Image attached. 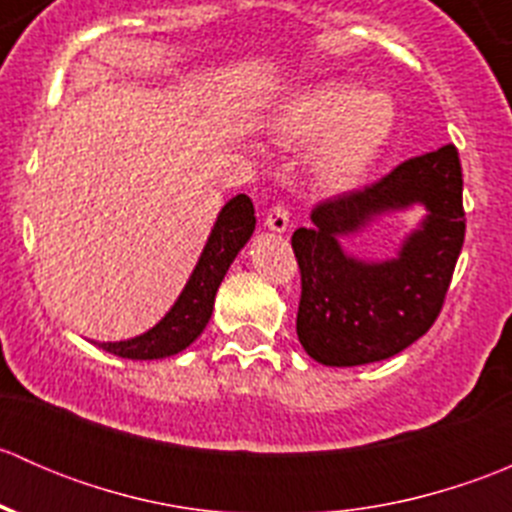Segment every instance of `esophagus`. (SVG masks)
<instances>
[{
	"instance_id": "obj_1",
	"label": "esophagus",
	"mask_w": 512,
	"mask_h": 512,
	"mask_svg": "<svg viewBox=\"0 0 512 512\" xmlns=\"http://www.w3.org/2000/svg\"><path fill=\"white\" fill-rule=\"evenodd\" d=\"M265 225H267V230L277 232V235L287 232L289 213H287L285 205H275V208H270V213H267V218H265Z\"/></svg>"
}]
</instances>
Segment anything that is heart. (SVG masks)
I'll return each mask as SVG.
<instances>
[{"instance_id":"obj_1","label":"heart","mask_w":512,"mask_h":512,"mask_svg":"<svg viewBox=\"0 0 512 512\" xmlns=\"http://www.w3.org/2000/svg\"><path fill=\"white\" fill-rule=\"evenodd\" d=\"M267 128L285 148L317 146L309 160L314 185L324 193H349L389 146L396 106L386 94L327 81L280 103Z\"/></svg>"}]
</instances>
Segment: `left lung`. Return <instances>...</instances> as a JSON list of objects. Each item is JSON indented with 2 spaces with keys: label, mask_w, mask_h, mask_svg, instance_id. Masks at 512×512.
Returning a JSON list of instances; mask_svg holds the SVG:
<instances>
[{
  "label": "left lung",
  "mask_w": 512,
  "mask_h": 512,
  "mask_svg": "<svg viewBox=\"0 0 512 512\" xmlns=\"http://www.w3.org/2000/svg\"><path fill=\"white\" fill-rule=\"evenodd\" d=\"M421 204L427 215L389 261H361L341 242L374 219ZM292 235L302 272L297 337L324 366L389 359L436 322L466 237L456 146L416 156L379 183L319 203Z\"/></svg>",
  "instance_id": "obj_1"
}]
</instances>
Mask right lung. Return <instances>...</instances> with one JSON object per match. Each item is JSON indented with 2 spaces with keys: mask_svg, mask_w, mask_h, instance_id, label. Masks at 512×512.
<instances>
[{
  "mask_svg": "<svg viewBox=\"0 0 512 512\" xmlns=\"http://www.w3.org/2000/svg\"><path fill=\"white\" fill-rule=\"evenodd\" d=\"M255 223V208L245 193L227 200L210 230L198 262H195L193 275L188 277L183 292L178 294L168 314L156 327L138 337L123 339V342H96L98 347L108 354L121 356V359L141 361L165 359V356H175L188 349L208 327L220 282L225 280L237 252L247 245L255 232Z\"/></svg>",
  "mask_w": 512,
  "mask_h": 512,
  "instance_id": "obj_1",
  "label": "right lung"
}]
</instances>
